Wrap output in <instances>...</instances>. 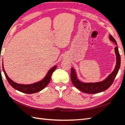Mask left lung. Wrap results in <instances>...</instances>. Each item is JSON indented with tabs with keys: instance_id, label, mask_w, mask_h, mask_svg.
<instances>
[{
	"instance_id": "left-lung-1",
	"label": "left lung",
	"mask_w": 125,
	"mask_h": 125,
	"mask_svg": "<svg viewBox=\"0 0 125 125\" xmlns=\"http://www.w3.org/2000/svg\"><path fill=\"white\" fill-rule=\"evenodd\" d=\"M109 40L117 45L116 40L111 35H109ZM116 62L114 69L104 80L97 82H83L79 80L77 72L73 67L71 69V80L74 86L81 91L89 94H95L103 92L109 88L114 81L118 73L120 67V56L119 53L118 47H115Z\"/></svg>"
}]
</instances>
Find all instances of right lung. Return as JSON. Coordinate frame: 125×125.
Segmentation results:
<instances>
[{"label":"right lung","mask_w":125,"mask_h":125,"mask_svg":"<svg viewBox=\"0 0 125 125\" xmlns=\"http://www.w3.org/2000/svg\"><path fill=\"white\" fill-rule=\"evenodd\" d=\"M57 66L52 67L51 69L48 70V73L42 80L39 82L34 83L33 84H22L17 83L11 80L8 76V75L7 74L5 70L4 67H3V63H2V69L3 73H4L7 80H8L10 85L12 86L14 89L19 91L26 94L35 93L40 92V91L45 88L48 85L49 82H50L52 73L55 70Z\"/></svg>","instance_id":"obj_1"}]
</instances>
